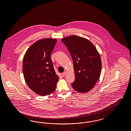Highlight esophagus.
Instances as JSON below:
<instances>
[{"label": "esophagus", "mask_w": 131, "mask_h": 131, "mask_svg": "<svg viewBox=\"0 0 131 131\" xmlns=\"http://www.w3.org/2000/svg\"><path fill=\"white\" fill-rule=\"evenodd\" d=\"M66 72H64L63 73H62V76H64V77L66 75Z\"/></svg>", "instance_id": "1"}]
</instances>
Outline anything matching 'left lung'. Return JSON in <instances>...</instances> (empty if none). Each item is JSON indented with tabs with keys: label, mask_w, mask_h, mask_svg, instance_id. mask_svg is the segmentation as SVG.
Listing matches in <instances>:
<instances>
[{
	"label": "left lung",
	"mask_w": 131,
	"mask_h": 131,
	"mask_svg": "<svg viewBox=\"0 0 131 131\" xmlns=\"http://www.w3.org/2000/svg\"><path fill=\"white\" fill-rule=\"evenodd\" d=\"M61 41L73 61L75 79L72 87L79 93H87L94 87L100 76L102 63L99 52L89 40L79 36H67Z\"/></svg>",
	"instance_id": "obj_1"
}]
</instances>
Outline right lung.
<instances>
[{
  "label": "right lung",
  "instance_id": "1",
  "mask_svg": "<svg viewBox=\"0 0 131 131\" xmlns=\"http://www.w3.org/2000/svg\"><path fill=\"white\" fill-rule=\"evenodd\" d=\"M57 41L52 38L39 40L28 48L24 56V78L28 87L38 95L51 94L59 81L50 57Z\"/></svg>",
  "mask_w": 131,
  "mask_h": 131
}]
</instances>
